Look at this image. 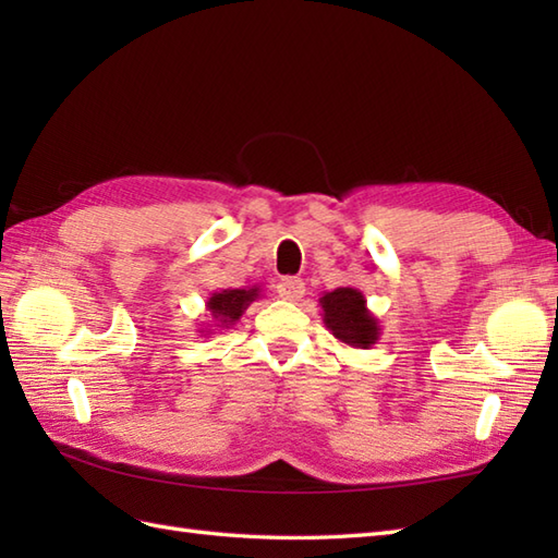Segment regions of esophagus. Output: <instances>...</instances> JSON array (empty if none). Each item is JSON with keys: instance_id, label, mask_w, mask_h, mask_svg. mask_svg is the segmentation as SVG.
<instances>
[{"instance_id": "1", "label": "esophagus", "mask_w": 558, "mask_h": 558, "mask_svg": "<svg viewBox=\"0 0 558 558\" xmlns=\"http://www.w3.org/2000/svg\"><path fill=\"white\" fill-rule=\"evenodd\" d=\"M278 298L286 302H300L304 298V282L300 278H282L278 286Z\"/></svg>"}]
</instances>
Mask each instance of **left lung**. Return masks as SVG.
<instances>
[{
  "label": "left lung",
  "instance_id": "left-lung-1",
  "mask_svg": "<svg viewBox=\"0 0 558 558\" xmlns=\"http://www.w3.org/2000/svg\"><path fill=\"white\" fill-rule=\"evenodd\" d=\"M324 310V324L342 345L354 350H369L381 338L378 318L366 310V300L360 290L338 288L318 298Z\"/></svg>",
  "mask_w": 558,
  "mask_h": 558
}]
</instances>
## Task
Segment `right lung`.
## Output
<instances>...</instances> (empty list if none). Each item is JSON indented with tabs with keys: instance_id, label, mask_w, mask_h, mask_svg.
<instances>
[{
	"instance_id": "1",
	"label": "right lung",
	"mask_w": 558,
	"mask_h": 558,
	"mask_svg": "<svg viewBox=\"0 0 558 558\" xmlns=\"http://www.w3.org/2000/svg\"><path fill=\"white\" fill-rule=\"evenodd\" d=\"M260 288H228V290H218L213 292L208 302H206V312L210 314V324H206V328H201L198 333L210 336L213 326L216 328H230L236 322H240L242 314L246 312V306L252 304L254 300H258Z\"/></svg>"
}]
</instances>
